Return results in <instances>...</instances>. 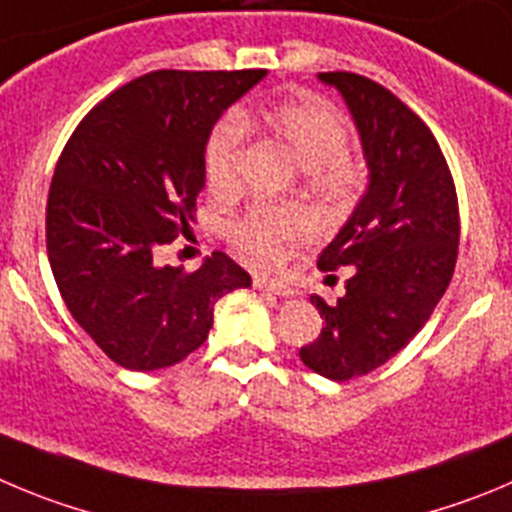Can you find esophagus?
<instances>
[{"mask_svg": "<svg viewBox=\"0 0 512 512\" xmlns=\"http://www.w3.org/2000/svg\"><path fill=\"white\" fill-rule=\"evenodd\" d=\"M255 288L257 290H265V293H270V295H278V298H290V295L295 293V290L290 288V285L280 283V280L260 278V275H257V278H255Z\"/></svg>", "mask_w": 512, "mask_h": 512, "instance_id": "esophagus-1", "label": "esophagus"}]
</instances>
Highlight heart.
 <instances>
[{"instance_id":"heart-1","label":"heart","mask_w":512,"mask_h":512,"mask_svg":"<svg viewBox=\"0 0 512 512\" xmlns=\"http://www.w3.org/2000/svg\"><path fill=\"white\" fill-rule=\"evenodd\" d=\"M245 126L270 133L305 171L308 186L323 202L341 204L353 197L358 169L346 156L348 128L331 105L313 95L283 100L260 113L242 111L240 116L222 118L204 148V171L214 191H229L237 184ZM303 229L305 219L298 209L257 204L232 222L229 234L234 245L252 260L270 262L280 255L285 242L300 237Z\"/></svg>"}]
</instances>
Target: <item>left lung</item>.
<instances>
[{"label":"left lung","mask_w":512,"mask_h":512,"mask_svg":"<svg viewBox=\"0 0 512 512\" xmlns=\"http://www.w3.org/2000/svg\"><path fill=\"white\" fill-rule=\"evenodd\" d=\"M318 80L346 100L369 184L318 257L321 270L351 267V278L338 303L310 295L323 331L300 348V361L348 381L386 364L429 321L455 272L460 212L442 148L417 113L364 75Z\"/></svg>","instance_id":"left-lung-1"}]
</instances>
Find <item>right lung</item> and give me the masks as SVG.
Listing matches in <instances>:
<instances>
[{
    "label": "right lung",
    "mask_w": 512,
    "mask_h": 512,
    "mask_svg": "<svg viewBox=\"0 0 512 512\" xmlns=\"http://www.w3.org/2000/svg\"><path fill=\"white\" fill-rule=\"evenodd\" d=\"M265 75H143L95 105L57 161L47 197L52 275L78 326L123 369L184 361L207 341L214 303L252 285L224 252L194 272L159 267L154 252L189 234L214 123Z\"/></svg>",
    "instance_id": "obj_1"
}]
</instances>
